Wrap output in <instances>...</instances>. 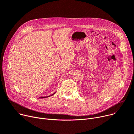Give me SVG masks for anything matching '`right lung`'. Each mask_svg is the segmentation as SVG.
<instances>
[{
	"label": "right lung",
	"mask_w": 134,
	"mask_h": 134,
	"mask_svg": "<svg viewBox=\"0 0 134 134\" xmlns=\"http://www.w3.org/2000/svg\"><path fill=\"white\" fill-rule=\"evenodd\" d=\"M55 94V93H54V94H53L52 95H50V96H43V97H39V98H41V99H43V98H46V97H49V96H52V95H53V94Z\"/></svg>",
	"instance_id": "obj_1"
}]
</instances>
